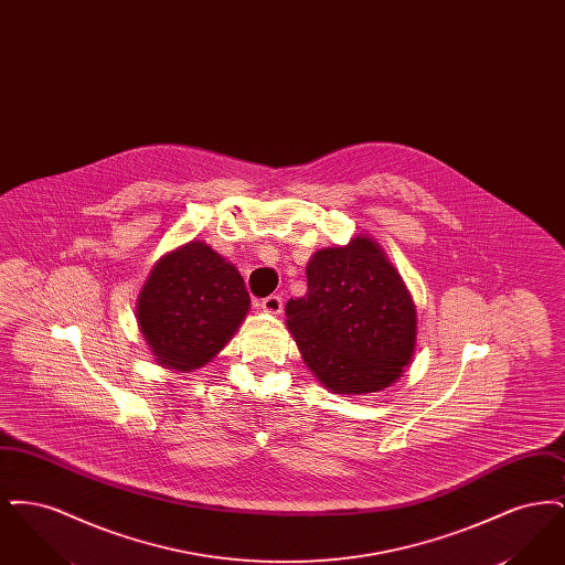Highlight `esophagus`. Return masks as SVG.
Here are the masks:
<instances>
[{
  "mask_svg": "<svg viewBox=\"0 0 565 565\" xmlns=\"http://www.w3.org/2000/svg\"><path fill=\"white\" fill-rule=\"evenodd\" d=\"M260 309H265L267 313H281L284 309V298L279 295H270L260 300Z\"/></svg>",
  "mask_w": 565,
  "mask_h": 565,
  "instance_id": "esophagus-1",
  "label": "esophagus"
}]
</instances>
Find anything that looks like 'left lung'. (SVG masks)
<instances>
[{
	"label": "left lung",
	"mask_w": 565,
	"mask_h": 565,
	"mask_svg": "<svg viewBox=\"0 0 565 565\" xmlns=\"http://www.w3.org/2000/svg\"><path fill=\"white\" fill-rule=\"evenodd\" d=\"M307 286V295L288 300L286 322L330 392H379L403 375L415 350V307L375 242L355 237L316 252Z\"/></svg>",
	"instance_id": "8db88e82"
}]
</instances>
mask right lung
<instances>
[{"instance_id":"1","label":"right lung","mask_w":565,"mask_h":565,"mask_svg":"<svg viewBox=\"0 0 565 565\" xmlns=\"http://www.w3.org/2000/svg\"><path fill=\"white\" fill-rule=\"evenodd\" d=\"M249 309L239 270L210 245L190 242L150 273L137 320L157 360L194 371L222 350Z\"/></svg>"}]
</instances>
